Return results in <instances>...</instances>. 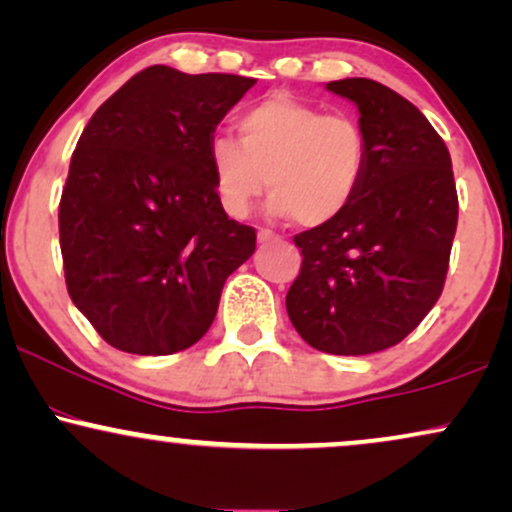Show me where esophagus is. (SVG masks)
Segmentation results:
<instances>
[{"instance_id":"34e87169","label":"esophagus","mask_w":512,"mask_h":512,"mask_svg":"<svg viewBox=\"0 0 512 512\" xmlns=\"http://www.w3.org/2000/svg\"><path fill=\"white\" fill-rule=\"evenodd\" d=\"M257 241H260V243H269V241H281V236L274 234V231H269V229H260V231H257Z\"/></svg>"}]
</instances>
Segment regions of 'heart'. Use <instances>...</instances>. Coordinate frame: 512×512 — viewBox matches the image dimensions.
<instances>
[{
    "mask_svg": "<svg viewBox=\"0 0 512 512\" xmlns=\"http://www.w3.org/2000/svg\"><path fill=\"white\" fill-rule=\"evenodd\" d=\"M238 139L217 134L210 165L224 210L245 217L269 186V210L302 226L338 219L364 186L368 139L357 118L323 113L288 94H271L236 120Z\"/></svg>",
    "mask_w": 512,
    "mask_h": 512,
    "instance_id": "1",
    "label": "heart"
}]
</instances>
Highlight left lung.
<instances>
[{"label": "left lung", "mask_w": 512, "mask_h": 512, "mask_svg": "<svg viewBox=\"0 0 512 512\" xmlns=\"http://www.w3.org/2000/svg\"><path fill=\"white\" fill-rule=\"evenodd\" d=\"M326 87L357 103L368 170L338 219L293 238L302 267L286 309L314 349L361 357L397 345L435 307L458 196L449 148L411 101L366 77Z\"/></svg>", "instance_id": "obj_1"}]
</instances>
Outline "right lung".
Wrapping results in <instances>:
<instances>
[{
    "mask_svg": "<svg viewBox=\"0 0 512 512\" xmlns=\"http://www.w3.org/2000/svg\"><path fill=\"white\" fill-rule=\"evenodd\" d=\"M257 80L151 66L84 127L58 205L70 300L108 345L163 357L196 345L224 281L255 252L229 219L210 141Z\"/></svg>",
    "mask_w": 512,
    "mask_h": 512,
    "instance_id": "right-lung-1",
    "label": "right lung"
}]
</instances>
